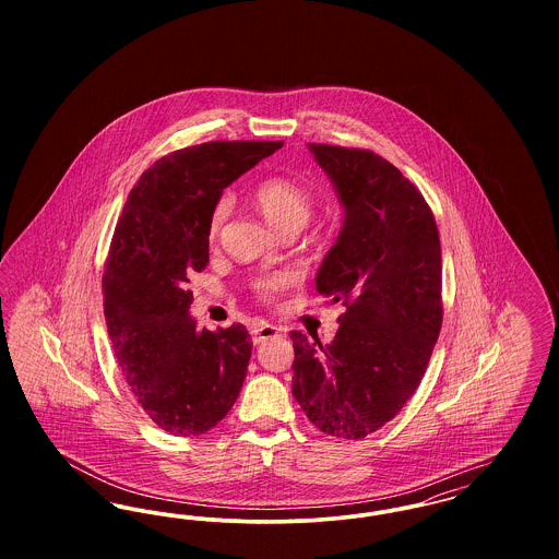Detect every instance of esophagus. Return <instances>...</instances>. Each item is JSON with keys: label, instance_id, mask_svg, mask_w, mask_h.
Returning a JSON list of instances; mask_svg holds the SVG:
<instances>
[{"label": "esophagus", "instance_id": "34e87169", "mask_svg": "<svg viewBox=\"0 0 559 559\" xmlns=\"http://www.w3.org/2000/svg\"><path fill=\"white\" fill-rule=\"evenodd\" d=\"M283 331L278 329V326H274V324H260V326H253L251 329V337H253V344L255 346H260V344H264L266 340H272V337H278Z\"/></svg>", "mask_w": 559, "mask_h": 559}]
</instances>
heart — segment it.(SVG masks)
<instances>
[{"instance_id":"b5f03b06","label":"heart","mask_w":559,"mask_h":559,"mask_svg":"<svg viewBox=\"0 0 559 559\" xmlns=\"http://www.w3.org/2000/svg\"><path fill=\"white\" fill-rule=\"evenodd\" d=\"M251 203L266 217L278 233L299 230L312 215L314 199L310 190L297 185L287 176H266L251 187ZM230 212L228 199H219L213 205L207 217V239L215 240L222 233V226ZM293 274L287 270L260 272L249 281V289L255 299L264 304H274L283 293L292 287Z\"/></svg>"}]
</instances>
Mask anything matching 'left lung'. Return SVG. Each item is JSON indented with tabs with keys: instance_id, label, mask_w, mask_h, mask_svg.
<instances>
[{
	"instance_id": "left-lung-1",
	"label": "left lung",
	"mask_w": 559,
	"mask_h": 559,
	"mask_svg": "<svg viewBox=\"0 0 559 559\" xmlns=\"http://www.w3.org/2000/svg\"><path fill=\"white\" fill-rule=\"evenodd\" d=\"M344 203L317 292L346 312L331 344L292 331L293 396L320 431L360 440L419 388L442 329V249L408 178L367 148L308 144Z\"/></svg>"
}]
</instances>
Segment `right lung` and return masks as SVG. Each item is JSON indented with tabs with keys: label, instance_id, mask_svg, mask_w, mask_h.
Here are the masks:
<instances>
[{
	"label": "right lung",
	"instance_id": "obj_1",
	"mask_svg": "<svg viewBox=\"0 0 559 559\" xmlns=\"http://www.w3.org/2000/svg\"><path fill=\"white\" fill-rule=\"evenodd\" d=\"M281 146L219 140L174 151L140 176L115 226L103 276L108 337L133 396L167 433H205L239 399L249 333L197 331L188 283L210 264L207 217L222 190Z\"/></svg>",
	"mask_w": 559,
	"mask_h": 559
}]
</instances>
